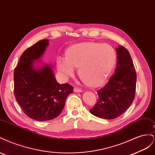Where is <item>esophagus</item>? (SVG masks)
Masks as SVG:
<instances>
[{
  "label": "esophagus",
  "instance_id": "34e87169",
  "mask_svg": "<svg viewBox=\"0 0 155 155\" xmlns=\"http://www.w3.org/2000/svg\"><path fill=\"white\" fill-rule=\"evenodd\" d=\"M74 92H82V90L80 88L75 87L74 88Z\"/></svg>",
  "mask_w": 155,
  "mask_h": 155
}]
</instances>
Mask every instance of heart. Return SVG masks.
Wrapping results in <instances>:
<instances>
[{"instance_id": "1", "label": "heart", "mask_w": 155, "mask_h": 155, "mask_svg": "<svg viewBox=\"0 0 155 155\" xmlns=\"http://www.w3.org/2000/svg\"><path fill=\"white\" fill-rule=\"evenodd\" d=\"M116 62V54L111 46L96 42H84L70 46L65 51L64 59L58 58L56 65L64 78L78 75L88 87L97 88L107 82Z\"/></svg>"}]
</instances>
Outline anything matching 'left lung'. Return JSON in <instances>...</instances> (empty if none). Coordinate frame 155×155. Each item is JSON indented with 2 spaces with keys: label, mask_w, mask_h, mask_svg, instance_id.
<instances>
[{
  "label": "left lung",
  "mask_w": 155,
  "mask_h": 155,
  "mask_svg": "<svg viewBox=\"0 0 155 155\" xmlns=\"http://www.w3.org/2000/svg\"><path fill=\"white\" fill-rule=\"evenodd\" d=\"M117 64L115 73L106 85L97 91L98 100L90 109L99 118L112 120L127 110L134 97L137 73L129 51L124 46L116 48Z\"/></svg>",
  "instance_id": "obj_1"
}]
</instances>
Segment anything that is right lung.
I'll use <instances>...</instances> for the list:
<instances>
[{
	"mask_svg": "<svg viewBox=\"0 0 155 155\" xmlns=\"http://www.w3.org/2000/svg\"><path fill=\"white\" fill-rule=\"evenodd\" d=\"M48 39L37 42L28 48L21 56L14 70V94L25 114L37 121L50 120L62 112L73 87L60 85L52 70L45 66L37 70L33 67L34 60L43 54Z\"/></svg>",
	"mask_w": 155,
	"mask_h": 155,
	"instance_id": "1",
	"label": "right lung"
}]
</instances>
